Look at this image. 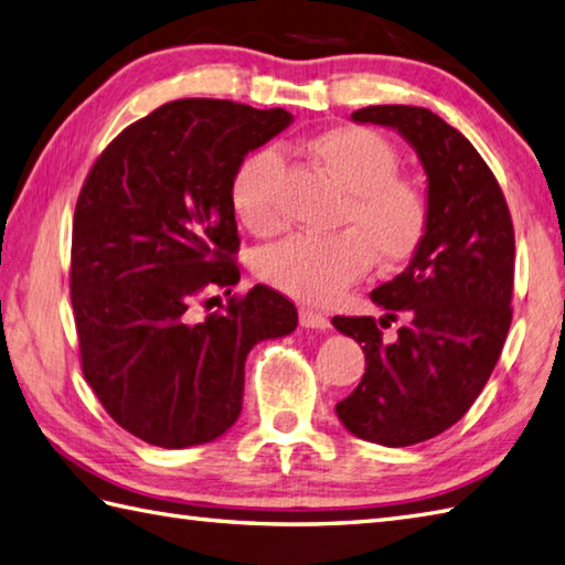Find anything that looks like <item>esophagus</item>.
I'll list each match as a JSON object with an SVG mask.
<instances>
[{
    "instance_id": "1",
    "label": "esophagus",
    "mask_w": 565,
    "mask_h": 565,
    "mask_svg": "<svg viewBox=\"0 0 565 565\" xmlns=\"http://www.w3.org/2000/svg\"><path fill=\"white\" fill-rule=\"evenodd\" d=\"M298 318H301V326L310 328V330L326 332L330 328V320L322 313H318V310H313V308H301V310H298Z\"/></svg>"
}]
</instances>
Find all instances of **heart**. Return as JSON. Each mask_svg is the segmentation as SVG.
<instances>
[{
	"instance_id": "heart-1",
	"label": "heart",
	"mask_w": 565,
	"mask_h": 565,
	"mask_svg": "<svg viewBox=\"0 0 565 565\" xmlns=\"http://www.w3.org/2000/svg\"><path fill=\"white\" fill-rule=\"evenodd\" d=\"M308 152L344 194L342 223L354 233L291 235L257 255L264 284L310 303H326L362 279L374 255L401 264L415 255L427 231V201L398 177V152L362 126H338L308 140ZM281 160L269 148L245 154L231 179V203L249 233L279 231L276 177Z\"/></svg>"
}]
</instances>
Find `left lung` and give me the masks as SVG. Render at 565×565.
Segmentation results:
<instances>
[{"label":"left lung","mask_w":565,"mask_h":565,"mask_svg":"<svg viewBox=\"0 0 565 565\" xmlns=\"http://www.w3.org/2000/svg\"><path fill=\"white\" fill-rule=\"evenodd\" d=\"M352 121L411 142L427 174V231L411 264L371 291L386 316L332 318L366 356L362 381L334 411L359 439L411 447L459 423L493 374L512 322L514 231L493 172L437 114L386 104ZM395 317L404 326L386 341L380 328Z\"/></svg>","instance_id":"left-lung-1"}]
</instances>
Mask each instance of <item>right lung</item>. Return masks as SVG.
Segmentation results:
<instances>
[{
	"mask_svg": "<svg viewBox=\"0 0 565 565\" xmlns=\"http://www.w3.org/2000/svg\"><path fill=\"white\" fill-rule=\"evenodd\" d=\"M291 121L284 109L170 102L116 136L82 186L70 271L82 371L106 413L154 447L225 435L249 350L298 326L289 298L262 284L191 318L203 291L239 281L235 167Z\"/></svg>",
	"mask_w": 565,
	"mask_h": 565,
	"instance_id": "obj_1",
	"label": "right lung"
}]
</instances>
